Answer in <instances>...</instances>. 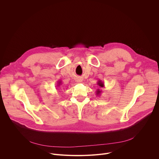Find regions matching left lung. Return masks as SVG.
<instances>
[{"mask_svg": "<svg viewBox=\"0 0 159 159\" xmlns=\"http://www.w3.org/2000/svg\"><path fill=\"white\" fill-rule=\"evenodd\" d=\"M97 84L100 87L101 89H97V90L96 91V94L97 95V96H99L101 95V93H102L101 89L103 88V87H104V82H102V81L101 80H99H99L98 81Z\"/></svg>", "mask_w": 159, "mask_h": 159, "instance_id": "8db88e82", "label": "left lung"}]
</instances>
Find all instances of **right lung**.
Returning a JSON list of instances; mask_svg holds the SVG:
<instances>
[{"mask_svg":"<svg viewBox=\"0 0 159 159\" xmlns=\"http://www.w3.org/2000/svg\"><path fill=\"white\" fill-rule=\"evenodd\" d=\"M60 85H61V80H58V83H57V86L59 87Z\"/></svg>","mask_w":159,"mask_h":159,"instance_id":"right-lung-1","label":"right lung"}]
</instances>
